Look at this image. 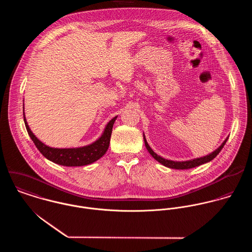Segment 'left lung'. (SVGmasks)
<instances>
[{
	"mask_svg": "<svg viewBox=\"0 0 252 252\" xmlns=\"http://www.w3.org/2000/svg\"><path fill=\"white\" fill-rule=\"evenodd\" d=\"M144 144H145V147L147 149V151L150 153V155L156 160L158 161L159 163H161L162 165H164L165 167H168V168H171V169H177V170H186V169H191V168H195L197 166H200L202 164H205V163H208L210 161H212L214 158H216L217 156V154L221 151V149L223 148V146L226 144L228 138L225 139V141L221 144V145L216 148L215 151H213L212 153L206 155V156H203V157H200V158H195V159H191V160H187V161H173V160H168V159H165L161 156H159L158 154H156L152 148L149 146V144H147L146 142V139H145V136L144 134Z\"/></svg>",
	"mask_w": 252,
	"mask_h": 252,
	"instance_id": "obj_1",
	"label": "left lung"
}]
</instances>
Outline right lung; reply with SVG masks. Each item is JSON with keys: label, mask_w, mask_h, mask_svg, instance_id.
<instances>
[{"label": "right lung", "mask_w": 252, "mask_h": 252, "mask_svg": "<svg viewBox=\"0 0 252 252\" xmlns=\"http://www.w3.org/2000/svg\"><path fill=\"white\" fill-rule=\"evenodd\" d=\"M23 116H24V122H25L27 132L30 138L32 139V141L34 142L36 148L39 150V152L49 161L61 166H66V167H78V166L89 165L96 162L101 157H103L108 149L112 127H113L114 121L117 118V116H115L111 120H109L101 137L92 144L80 146V147H72V148H54L40 142L33 134V132L31 131L27 123L24 108H23Z\"/></svg>", "instance_id": "1"}]
</instances>
